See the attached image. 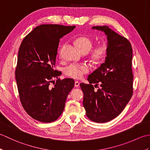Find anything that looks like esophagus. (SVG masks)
Here are the masks:
<instances>
[{"label": "esophagus", "instance_id": "1", "mask_svg": "<svg viewBox=\"0 0 150 150\" xmlns=\"http://www.w3.org/2000/svg\"><path fill=\"white\" fill-rule=\"evenodd\" d=\"M80 86V83L78 81H75V87H79Z\"/></svg>", "mask_w": 150, "mask_h": 150}]
</instances>
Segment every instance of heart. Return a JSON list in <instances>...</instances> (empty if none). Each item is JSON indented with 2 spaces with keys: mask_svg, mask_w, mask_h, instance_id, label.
Wrapping results in <instances>:
<instances>
[{
  "mask_svg": "<svg viewBox=\"0 0 150 150\" xmlns=\"http://www.w3.org/2000/svg\"><path fill=\"white\" fill-rule=\"evenodd\" d=\"M76 45L81 52L84 53L89 52L91 59L95 62H100L106 58L109 50L108 44L102 42L92 48L93 46V40L88 36L79 37L75 39ZM62 47L59 51V56H62ZM90 66L84 64H70L64 69L65 75L70 78L80 79L86 73L90 71Z\"/></svg>",
  "mask_w": 150,
  "mask_h": 150,
  "instance_id": "heart-1",
  "label": "heart"
}]
</instances>
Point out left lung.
Segmentation results:
<instances>
[{
    "instance_id": "8db88e82",
    "label": "left lung",
    "mask_w": 150,
    "mask_h": 150,
    "mask_svg": "<svg viewBox=\"0 0 150 150\" xmlns=\"http://www.w3.org/2000/svg\"><path fill=\"white\" fill-rule=\"evenodd\" d=\"M92 28L106 33L109 50L105 62L89 75L90 84L81 83L80 86L88 119L103 123L119 115L132 97V47L126 38L107 26ZM95 87L99 89L95 91Z\"/></svg>"
}]
</instances>
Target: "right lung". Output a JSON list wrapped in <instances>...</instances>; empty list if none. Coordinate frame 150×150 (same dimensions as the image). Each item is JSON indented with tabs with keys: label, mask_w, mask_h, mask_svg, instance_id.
Wrapping results in <instances>:
<instances>
[{
	"label": "right lung",
	"mask_w": 150,
	"mask_h": 150,
	"mask_svg": "<svg viewBox=\"0 0 150 150\" xmlns=\"http://www.w3.org/2000/svg\"><path fill=\"white\" fill-rule=\"evenodd\" d=\"M75 28L42 24L24 38L19 47L15 79L20 100L26 113L40 122L58 119L74 87L73 79L61 80L58 78L60 71L53 68L60 38ZM53 78L57 79L55 83Z\"/></svg>",
	"instance_id": "right-lung-1"
}]
</instances>
